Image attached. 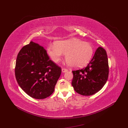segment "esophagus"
Wrapping results in <instances>:
<instances>
[{"instance_id": "1", "label": "esophagus", "mask_w": 128, "mask_h": 128, "mask_svg": "<svg viewBox=\"0 0 128 128\" xmlns=\"http://www.w3.org/2000/svg\"><path fill=\"white\" fill-rule=\"evenodd\" d=\"M62 72H68V69L66 68H62Z\"/></svg>"}]
</instances>
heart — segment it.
<instances>
[{
    "label": "heart",
    "mask_w": 128,
    "mask_h": 128,
    "mask_svg": "<svg viewBox=\"0 0 128 128\" xmlns=\"http://www.w3.org/2000/svg\"><path fill=\"white\" fill-rule=\"evenodd\" d=\"M49 56L52 60L58 62L64 54L66 59L73 68H81L88 63L93 54L94 50L89 43L77 38L60 40L56 44H50L47 48Z\"/></svg>",
    "instance_id": "1"
}]
</instances>
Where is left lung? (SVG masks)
<instances>
[{
    "mask_svg": "<svg viewBox=\"0 0 128 128\" xmlns=\"http://www.w3.org/2000/svg\"><path fill=\"white\" fill-rule=\"evenodd\" d=\"M72 72V84L77 93L83 96L97 93L105 85L109 74L106 51L102 47H98L88 66Z\"/></svg>",
    "mask_w": 128,
    "mask_h": 128,
    "instance_id": "8db88e82",
    "label": "left lung"
}]
</instances>
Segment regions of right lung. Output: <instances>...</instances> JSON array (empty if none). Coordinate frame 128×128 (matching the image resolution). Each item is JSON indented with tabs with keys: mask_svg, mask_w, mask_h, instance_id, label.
I'll list each match as a JSON object with an SVG mask.
<instances>
[{
	"mask_svg": "<svg viewBox=\"0 0 128 128\" xmlns=\"http://www.w3.org/2000/svg\"><path fill=\"white\" fill-rule=\"evenodd\" d=\"M61 72V68L50 60L46 50L37 43L31 41L18 54L16 79L22 90L34 98L50 96Z\"/></svg>",
	"mask_w": 128,
	"mask_h": 128,
	"instance_id": "1",
	"label": "right lung"
}]
</instances>
